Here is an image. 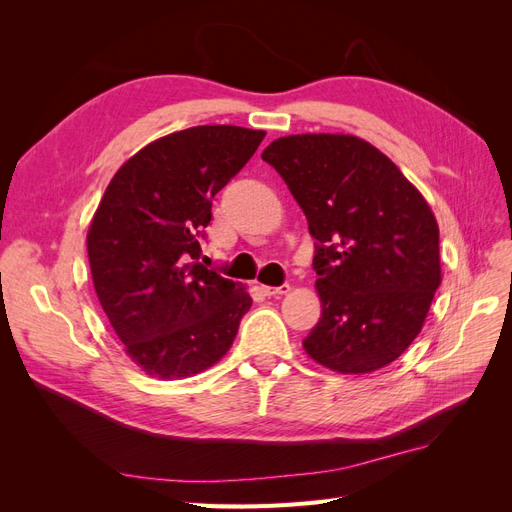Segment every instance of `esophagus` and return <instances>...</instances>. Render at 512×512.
I'll return each mask as SVG.
<instances>
[{
    "mask_svg": "<svg viewBox=\"0 0 512 512\" xmlns=\"http://www.w3.org/2000/svg\"><path fill=\"white\" fill-rule=\"evenodd\" d=\"M262 292L267 294V297H282V294L290 292V284H282V286H262Z\"/></svg>",
    "mask_w": 512,
    "mask_h": 512,
    "instance_id": "34e87169",
    "label": "esophagus"
}]
</instances>
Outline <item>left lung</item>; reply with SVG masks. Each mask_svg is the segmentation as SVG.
Wrapping results in <instances>:
<instances>
[{
    "label": "left lung",
    "mask_w": 512,
    "mask_h": 512,
    "mask_svg": "<svg viewBox=\"0 0 512 512\" xmlns=\"http://www.w3.org/2000/svg\"><path fill=\"white\" fill-rule=\"evenodd\" d=\"M262 160L286 181L316 239L322 316L305 352L339 374L393 363L421 333L440 277V230L401 170L363 138L294 134Z\"/></svg>",
    "instance_id": "left-lung-1"
}]
</instances>
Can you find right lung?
<instances>
[{"label": "right lung", "mask_w": 512, "mask_h": 512, "mask_svg": "<svg viewBox=\"0 0 512 512\" xmlns=\"http://www.w3.org/2000/svg\"><path fill=\"white\" fill-rule=\"evenodd\" d=\"M262 130L196 126L123 164L87 232L91 277L130 359L156 378L218 363L252 307L241 284L207 269L211 200L254 156Z\"/></svg>", "instance_id": "1"}]
</instances>
